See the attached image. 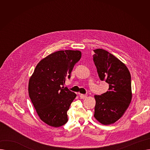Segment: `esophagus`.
Wrapping results in <instances>:
<instances>
[{"label": "esophagus", "instance_id": "esophagus-1", "mask_svg": "<svg viewBox=\"0 0 150 150\" xmlns=\"http://www.w3.org/2000/svg\"><path fill=\"white\" fill-rule=\"evenodd\" d=\"M80 98H81V99H84V98H86V97H88V96H87V95H84V94H80Z\"/></svg>", "mask_w": 150, "mask_h": 150}]
</instances>
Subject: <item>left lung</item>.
<instances>
[{
    "label": "left lung",
    "instance_id": "left-lung-1",
    "mask_svg": "<svg viewBox=\"0 0 150 150\" xmlns=\"http://www.w3.org/2000/svg\"><path fill=\"white\" fill-rule=\"evenodd\" d=\"M93 52V60L100 79L109 84L108 91L94 96V117L101 124L108 125L119 120L131 103V74L127 67L108 51L97 49Z\"/></svg>",
    "mask_w": 150,
    "mask_h": 150
}]
</instances>
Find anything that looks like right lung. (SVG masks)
Listing matches in <instances>:
<instances>
[{"mask_svg":"<svg viewBox=\"0 0 150 150\" xmlns=\"http://www.w3.org/2000/svg\"><path fill=\"white\" fill-rule=\"evenodd\" d=\"M81 57L78 50H60L42 59L30 78L28 93L41 120L53 127L67 121V112L76 93L64 88L65 81Z\"/></svg>","mask_w":150,"mask_h":150,"instance_id":"right-lung-1","label":"right lung"}]
</instances>
